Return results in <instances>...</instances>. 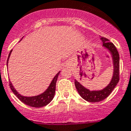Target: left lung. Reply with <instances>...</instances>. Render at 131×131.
Listing matches in <instances>:
<instances>
[{
	"mask_svg": "<svg viewBox=\"0 0 131 131\" xmlns=\"http://www.w3.org/2000/svg\"><path fill=\"white\" fill-rule=\"evenodd\" d=\"M100 39L102 40L103 46L106 48L111 53L113 62V75L111 82L108 86L101 90H94L91 91L87 89L75 80V86L79 94L84 100L90 102H98L104 100L105 98L111 94L112 90L116 87L118 81H119V54L118 52L116 47L112 43L109 41L108 39L102 37Z\"/></svg>",
	"mask_w": 131,
	"mask_h": 131,
	"instance_id": "8db88e82",
	"label": "left lung"
}]
</instances>
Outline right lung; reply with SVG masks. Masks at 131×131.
<instances>
[{"mask_svg": "<svg viewBox=\"0 0 131 131\" xmlns=\"http://www.w3.org/2000/svg\"><path fill=\"white\" fill-rule=\"evenodd\" d=\"M11 50L10 51V53L8 55V59H7V63H6V66H8V59L10 58V53L12 52ZM60 72H58L53 79L51 81L50 85L47 88V89L45 90L44 92H43L41 94L38 95V96H24L20 95L18 92L15 89V88L13 87L12 83L10 82V81H9V86L10 89L13 91V92L15 94L17 97L19 98V100L24 104H27V105L29 106L35 107V108H40V107L45 106L47 105L51 101L53 100V98L55 95V92H56V82L58 80V75H59Z\"/></svg>", "mask_w": 131, "mask_h": 131, "instance_id": "add662e5", "label": "right lung"}]
</instances>
